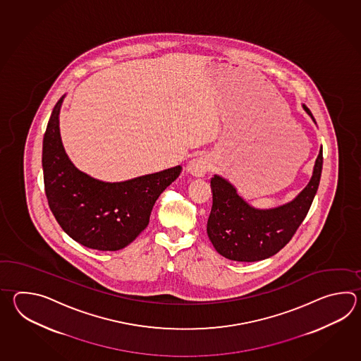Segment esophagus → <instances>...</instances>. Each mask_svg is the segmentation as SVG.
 Returning <instances> with one entry per match:
<instances>
[{
  "label": "esophagus",
  "instance_id": "34e87169",
  "mask_svg": "<svg viewBox=\"0 0 361 361\" xmlns=\"http://www.w3.org/2000/svg\"><path fill=\"white\" fill-rule=\"evenodd\" d=\"M209 169H210V161L204 156L192 159L185 166L187 173L191 174L192 177H204Z\"/></svg>",
  "mask_w": 361,
  "mask_h": 361
}]
</instances>
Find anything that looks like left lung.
Masks as SVG:
<instances>
[{
  "label": "left lung",
  "instance_id": "1",
  "mask_svg": "<svg viewBox=\"0 0 361 361\" xmlns=\"http://www.w3.org/2000/svg\"><path fill=\"white\" fill-rule=\"evenodd\" d=\"M314 121L311 111L302 104ZM322 170V147L306 187L280 207L258 209L246 202L233 184L216 176L212 178L213 207L207 219L209 240L218 253L236 262L267 259L284 247L306 218L319 188Z\"/></svg>",
  "mask_w": 361,
  "mask_h": 361
}]
</instances>
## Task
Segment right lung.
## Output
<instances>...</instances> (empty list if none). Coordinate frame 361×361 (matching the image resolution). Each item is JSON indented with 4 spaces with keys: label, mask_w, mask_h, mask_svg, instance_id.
<instances>
[{
    "label": "right lung",
    "mask_w": 361,
    "mask_h": 361,
    "mask_svg": "<svg viewBox=\"0 0 361 361\" xmlns=\"http://www.w3.org/2000/svg\"><path fill=\"white\" fill-rule=\"evenodd\" d=\"M63 95L47 123L42 170L49 207L63 231L78 244L120 250L146 228L156 200L180 174L182 166L123 182H104L77 169L61 143Z\"/></svg>",
    "instance_id": "obj_1"
}]
</instances>
